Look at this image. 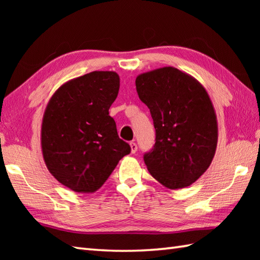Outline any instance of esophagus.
<instances>
[{
    "instance_id": "esophagus-1",
    "label": "esophagus",
    "mask_w": 260,
    "mask_h": 260,
    "mask_svg": "<svg viewBox=\"0 0 260 260\" xmlns=\"http://www.w3.org/2000/svg\"><path fill=\"white\" fill-rule=\"evenodd\" d=\"M129 146H131V152L132 153H136V151H137V145H136V143L135 142H131L129 143Z\"/></svg>"
}]
</instances>
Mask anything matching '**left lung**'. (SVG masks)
I'll list each match as a JSON object with an SVG mask.
<instances>
[{
    "mask_svg": "<svg viewBox=\"0 0 260 260\" xmlns=\"http://www.w3.org/2000/svg\"><path fill=\"white\" fill-rule=\"evenodd\" d=\"M135 84L156 132L154 148L144 155L148 172L170 190L191 185L210 167L218 143L217 115L206 88L174 67L141 74Z\"/></svg>",
    "mask_w": 260,
    "mask_h": 260,
    "instance_id": "obj_1",
    "label": "left lung"
}]
</instances>
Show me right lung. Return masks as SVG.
<instances>
[{"label":"right lung","mask_w":260,"mask_h":260,"mask_svg":"<svg viewBox=\"0 0 260 260\" xmlns=\"http://www.w3.org/2000/svg\"><path fill=\"white\" fill-rule=\"evenodd\" d=\"M118 90L115 71H92L64 82L47 105L41 125L43 159L70 190L97 191L131 153L108 112Z\"/></svg>","instance_id":"add662e5"}]
</instances>
